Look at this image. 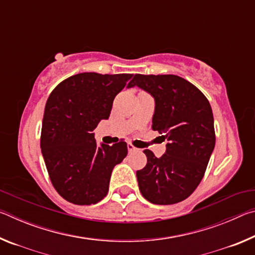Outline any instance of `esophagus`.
Returning <instances> with one entry per match:
<instances>
[{"label": "esophagus", "mask_w": 255, "mask_h": 255, "mask_svg": "<svg viewBox=\"0 0 255 255\" xmlns=\"http://www.w3.org/2000/svg\"><path fill=\"white\" fill-rule=\"evenodd\" d=\"M127 148H128V152H129V153L136 152V150H137V148L135 147V146L131 145V144H128V145H127Z\"/></svg>", "instance_id": "obj_1"}]
</instances>
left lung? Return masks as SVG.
Listing matches in <instances>:
<instances>
[{
	"label": "left lung",
	"instance_id": "left-lung-1",
	"mask_svg": "<svg viewBox=\"0 0 255 255\" xmlns=\"http://www.w3.org/2000/svg\"><path fill=\"white\" fill-rule=\"evenodd\" d=\"M133 86L154 98L152 128L164 133L162 137L167 140L161 157L144 150L147 164L136 172L138 187L152 204H176L187 199L199 185L215 148L210 103L195 85L172 74H136Z\"/></svg>",
	"mask_w": 255,
	"mask_h": 255
}]
</instances>
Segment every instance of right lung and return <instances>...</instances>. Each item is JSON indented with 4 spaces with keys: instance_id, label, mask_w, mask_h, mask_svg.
Here are the masks:
<instances>
[{
    "instance_id": "right-lung-1",
    "label": "right lung",
    "mask_w": 255,
    "mask_h": 255,
    "mask_svg": "<svg viewBox=\"0 0 255 255\" xmlns=\"http://www.w3.org/2000/svg\"><path fill=\"white\" fill-rule=\"evenodd\" d=\"M132 74L80 73L56 86L47 100L40 147L54 188L75 205H94L109 191L114 167L127 156L126 141L99 146L92 132L110 116L115 97Z\"/></svg>"
}]
</instances>
